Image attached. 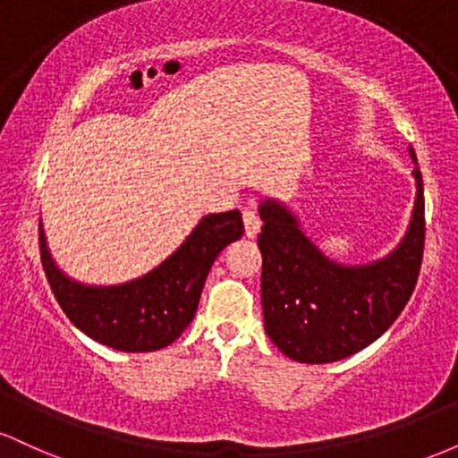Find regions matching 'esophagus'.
Instances as JSON below:
<instances>
[{
	"label": "esophagus",
	"mask_w": 458,
	"mask_h": 458,
	"mask_svg": "<svg viewBox=\"0 0 458 458\" xmlns=\"http://www.w3.org/2000/svg\"><path fill=\"white\" fill-rule=\"evenodd\" d=\"M243 224H245V234L247 236H256L260 230V217L259 211L254 207H245L243 208Z\"/></svg>",
	"instance_id": "obj_1"
}]
</instances>
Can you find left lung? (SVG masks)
Here are the masks:
<instances>
[{"instance_id":"8db88e82","label":"left lung","mask_w":458,"mask_h":458,"mask_svg":"<svg viewBox=\"0 0 458 458\" xmlns=\"http://www.w3.org/2000/svg\"><path fill=\"white\" fill-rule=\"evenodd\" d=\"M413 155V150H411ZM413 219L398 250L368 267L329 262L276 202L260 207V297L273 344L301 364L338 361L375 343L411 297L424 254V187L418 163Z\"/></svg>"}]
</instances>
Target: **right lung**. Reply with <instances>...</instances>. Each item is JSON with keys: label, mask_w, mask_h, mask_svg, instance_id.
Wrapping results in <instances>:
<instances>
[{"label": "right lung", "mask_w": 458, "mask_h": 458, "mask_svg": "<svg viewBox=\"0 0 458 458\" xmlns=\"http://www.w3.org/2000/svg\"><path fill=\"white\" fill-rule=\"evenodd\" d=\"M241 211L207 215L187 241L148 276L120 286H81L55 269L38 225L40 260L64 314L97 343L131 353L172 344L191 323L219 251L243 234Z\"/></svg>", "instance_id": "right-lung-1"}]
</instances>
